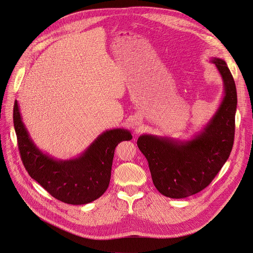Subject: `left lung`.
<instances>
[{
    "mask_svg": "<svg viewBox=\"0 0 253 253\" xmlns=\"http://www.w3.org/2000/svg\"><path fill=\"white\" fill-rule=\"evenodd\" d=\"M211 61L222 76L225 94L203 130L189 141L153 135H142L137 141L148 161L156 188L169 198H185L206 188L233 149L238 104L236 84L224 60Z\"/></svg>",
    "mask_w": 253,
    "mask_h": 253,
    "instance_id": "1",
    "label": "left lung"
}]
</instances>
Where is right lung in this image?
Listing matches in <instances>:
<instances>
[{"label":"right lung","mask_w":253,"mask_h":253,"mask_svg":"<svg viewBox=\"0 0 253 253\" xmlns=\"http://www.w3.org/2000/svg\"><path fill=\"white\" fill-rule=\"evenodd\" d=\"M13 126L21 161L28 174L54 198L72 205L90 203L106 191L114 150L120 142L132 139L128 130H108L100 134L80 157L58 161L34 145L21 120L16 100Z\"/></svg>","instance_id":"add662e5"}]
</instances>
